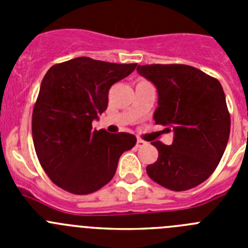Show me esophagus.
Instances as JSON below:
<instances>
[{"label": "esophagus", "mask_w": 248, "mask_h": 248, "mask_svg": "<svg viewBox=\"0 0 248 248\" xmlns=\"http://www.w3.org/2000/svg\"><path fill=\"white\" fill-rule=\"evenodd\" d=\"M146 145V141H144L143 139H140V138H138L137 140V148H141V146Z\"/></svg>", "instance_id": "34e87169"}]
</instances>
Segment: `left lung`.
<instances>
[{"mask_svg":"<svg viewBox=\"0 0 248 248\" xmlns=\"http://www.w3.org/2000/svg\"><path fill=\"white\" fill-rule=\"evenodd\" d=\"M138 73L157 89L156 124L174 130V141H154L159 151L146 166L151 180L172 191H185L209 179L229 141L231 118L216 78L186 64L138 65Z\"/></svg>","mask_w":248,"mask_h":248,"instance_id":"1","label":"left lung"}]
</instances>
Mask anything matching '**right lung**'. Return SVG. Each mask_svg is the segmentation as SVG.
Segmentation results:
<instances>
[{
  "label": "right lung",
  "mask_w": 248,
  "mask_h": 248,
  "mask_svg": "<svg viewBox=\"0 0 248 248\" xmlns=\"http://www.w3.org/2000/svg\"><path fill=\"white\" fill-rule=\"evenodd\" d=\"M137 65L78 57L46 73L33 107L32 137L39 164L61 189L74 195L98 191L113 179L120 155L135 145L134 135L92 130V122L108 107L111 85Z\"/></svg>",
  "instance_id": "right-lung-1"
}]
</instances>
